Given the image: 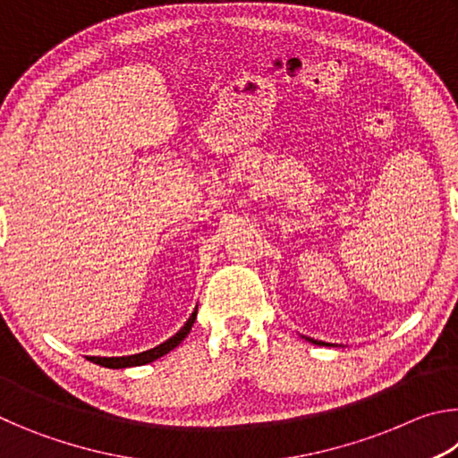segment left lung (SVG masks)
Listing matches in <instances>:
<instances>
[{
  "label": "left lung",
  "mask_w": 458,
  "mask_h": 458,
  "mask_svg": "<svg viewBox=\"0 0 458 458\" xmlns=\"http://www.w3.org/2000/svg\"><path fill=\"white\" fill-rule=\"evenodd\" d=\"M311 341H313V339H311ZM313 344H317V341H313Z\"/></svg>",
  "instance_id": "obj_1"
}]
</instances>
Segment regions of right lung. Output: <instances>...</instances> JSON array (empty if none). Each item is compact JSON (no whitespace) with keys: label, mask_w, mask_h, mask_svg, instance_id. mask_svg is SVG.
I'll use <instances>...</instances> for the list:
<instances>
[{"label":"right lung","mask_w":458,"mask_h":458,"mask_svg":"<svg viewBox=\"0 0 458 458\" xmlns=\"http://www.w3.org/2000/svg\"><path fill=\"white\" fill-rule=\"evenodd\" d=\"M196 315H198V309L196 311L191 313V317L188 319V323L183 325V327L175 333L174 337H169L167 341H164V344L153 347V350H147L143 353H135V355H127V358H89L92 363H98V366L103 368H131V366H145V363H149L153 360L161 358V355H165L174 350V347H177L182 344V341L185 339V335H188L193 321H196Z\"/></svg>","instance_id":"right-lung-1"}]
</instances>
